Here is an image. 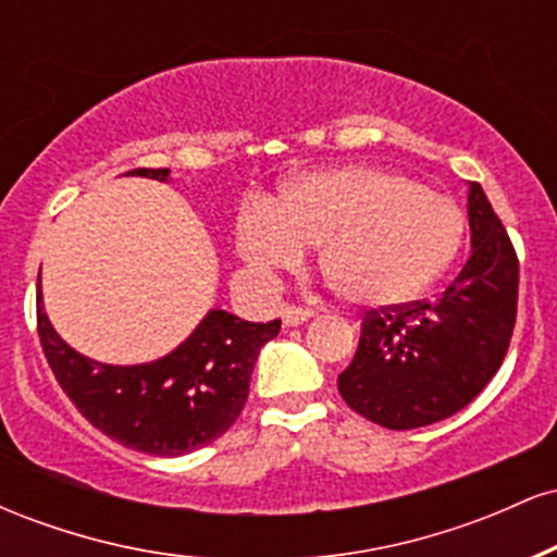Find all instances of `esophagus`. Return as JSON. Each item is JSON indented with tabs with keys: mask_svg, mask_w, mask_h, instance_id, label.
<instances>
[{
	"mask_svg": "<svg viewBox=\"0 0 557 557\" xmlns=\"http://www.w3.org/2000/svg\"><path fill=\"white\" fill-rule=\"evenodd\" d=\"M280 317H283L285 327H298V324L309 322V319L314 317V311L304 309V306H283V309H280Z\"/></svg>",
	"mask_w": 557,
	"mask_h": 557,
	"instance_id": "1",
	"label": "esophagus"
}]
</instances>
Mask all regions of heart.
I'll use <instances>...</instances> for the list:
<instances>
[{
	"instance_id": "heart-1",
	"label": "heart",
	"mask_w": 557,
	"mask_h": 557,
	"mask_svg": "<svg viewBox=\"0 0 557 557\" xmlns=\"http://www.w3.org/2000/svg\"><path fill=\"white\" fill-rule=\"evenodd\" d=\"M463 238V212L440 190L380 168L319 170L290 181L274 207L238 216V251L270 274L322 246L327 283L359 306L417 298L447 270Z\"/></svg>"
}]
</instances>
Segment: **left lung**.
<instances>
[{"instance_id": "obj_1", "label": "left lung", "mask_w": 557, "mask_h": 557, "mask_svg": "<svg viewBox=\"0 0 557 557\" xmlns=\"http://www.w3.org/2000/svg\"><path fill=\"white\" fill-rule=\"evenodd\" d=\"M471 257L432 300L367 311L343 400L387 430H417L469 406L508 354L519 257L482 185H469Z\"/></svg>"}]
</instances>
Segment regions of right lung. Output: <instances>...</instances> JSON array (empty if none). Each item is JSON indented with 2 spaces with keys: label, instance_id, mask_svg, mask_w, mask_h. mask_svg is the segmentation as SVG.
<instances>
[{
  "label": "right lung",
  "instance_id": "obj_1",
  "mask_svg": "<svg viewBox=\"0 0 557 557\" xmlns=\"http://www.w3.org/2000/svg\"><path fill=\"white\" fill-rule=\"evenodd\" d=\"M127 175L170 181V170L140 168ZM36 322L44 356L83 417L120 445L162 458L209 445L235 424L259 350L283 324L243 322L214 309L172 354L138 367H112L86 359L57 335L44 314L41 283Z\"/></svg>",
  "mask_w": 557,
  "mask_h": 557
}]
</instances>
